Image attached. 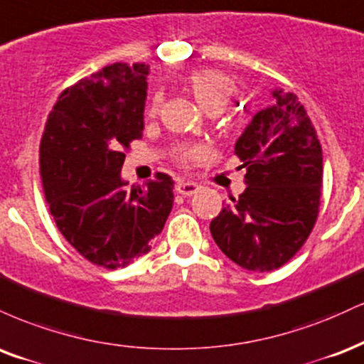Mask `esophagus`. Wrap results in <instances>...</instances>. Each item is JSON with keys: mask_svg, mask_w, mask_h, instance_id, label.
I'll use <instances>...</instances> for the list:
<instances>
[{"mask_svg": "<svg viewBox=\"0 0 364 364\" xmlns=\"http://www.w3.org/2000/svg\"><path fill=\"white\" fill-rule=\"evenodd\" d=\"M199 189H200V187L194 182H181V183H177V186H175V192H177V194H181V196H186V198H189V196H194Z\"/></svg>", "mask_w": 364, "mask_h": 364, "instance_id": "1", "label": "esophagus"}]
</instances>
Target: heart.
<instances>
[{
	"instance_id": "1",
	"label": "heart",
	"mask_w": 364,
	"mask_h": 364,
	"mask_svg": "<svg viewBox=\"0 0 364 364\" xmlns=\"http://www.w3.org/2000/svg\"><path fill=\"white\" fill-rule=\"evenodd\" d=\"M187 87L192 92L199 105L203 107L208 112L216 114L225 110L226 107L233 102L235 95H237V85L225 73L216 70H199L194 71L187 78ZM161 105V95L155 93L148 105V115L155 117L160 110ZM206 155V149L200 144H182L175 151V160L181 165H189L191 161L200 160Z\"/></svg>"
}]
</instances>
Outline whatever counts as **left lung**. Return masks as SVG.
<instances>
[{"label": "left lung", "mask_w": 364, "mask_h": 364, "mask_svg": "<svg viewBox=\"0 0 364 364\" xmlns=\"http://www.w3.org/2000/svg\"><path fill=\"white\" fill-rule=\"evenodd\" d=\"M235 144L247 189L209 225L216 245L254 272L284 266L310 237L322 196V146L305 107L274 90Z\"/></svg>", "instance_id": "left-lung-1"}]
</instances>
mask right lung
Returning <instances> with one entry per match:
<instances>
[{"instance_id": "right-lung-1", "label": "right lung", "mask_w": 364, "mask_h": 364, "mask_svg": "<svg viewBox=\"0 0 364 364\" xmlns=\"http://www.w3.org/2000/svg\"><path fill=\"white\" fill-rule=\"evenodd\" d=\"M148 71L144 63H114L64 90L38 148L55 226L78 254L104 269L126 267L148 254L173 206L166 173L122 191L124 158L143 136Z\"/></svg>"}]
</instances>
